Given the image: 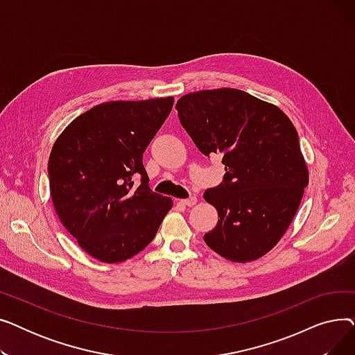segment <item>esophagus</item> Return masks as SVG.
I'll return each instance as SVG.
<instances>
[{"mask_svg": "<svg viewBox=\"0 0 355 355\" xmlns=\"http://www.w3.org/2000/svg\"><path fill=\"white\" fill-rule=\"evenodd\" d=\"M182 202L185 204V206L193 207V206H196V204H197V197H196V196H193V197H189V198L182 200Z\"/></svg>", "mask_w": 355, "mask_h": 355, "instance_id": "34e87169", "label": "esophagus"}]
</instances>
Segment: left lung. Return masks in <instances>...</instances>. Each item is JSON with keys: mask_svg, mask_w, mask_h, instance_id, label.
Masks as SVG:
<instances>
[{"mask_svg": "<svg viewBox=\"0 0 355 355\" xmlns=\"http://www.w3.org/2000/svg\"><path fill=\"white\" fill-rule=\"evenodd\" d=\"M175 107L200 151L223 155L225 180L204 193L218 214L206 245L237 263L265 256L289 229L309 182L293 123L276 105L230 87L189 93Z\"/></svg>", "mask_w": 355, "mask_h": 355, "instance_id": "left-lung-1", "label": "left lung"}]
</instances>
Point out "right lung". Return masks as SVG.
Here are the masks:
<instances>
[{"mask_svg": "<svg viewBox=\"0 0 355 355\" xmlns=\"http://www.w3.org/2000/svg\"><path fill=\"white\" fill-rule=\"evenodd\" d=\"M173 105V96L96 105L73 119L51 148L54 210L78 245L101 262L121 263L142 252L173 207L171 197L149 190L142 164Z\"/></svg>", "mask_w": 355, "mask_h": 355, "instance_id": "add662e5", "label": "right lung"}]
</instances>
